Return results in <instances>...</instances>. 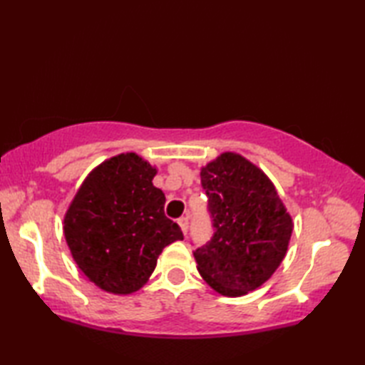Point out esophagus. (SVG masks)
<instances>
[{
	"label": "esophagus",
	"mask_w": 365,
	"mask_h": 365,
	"mask_svg": "<svg viewBox=\"0 0 365 365\" xmlns=\"http://www.w3.org/2000/svg\"><path fill=\"white\" fill-rule=\"evenodd\" d=\"M178 226H180L183 235L188 234V227H190V222H188V218H180L178 220Z\"/></svg>",
	"instance_id": "obj_1"
}]
</instances>
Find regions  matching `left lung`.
<instances>
[{"label":"left lung","mask_w":365,"mask_h":365,"mask_svg":"<svg viewBox=\"0 0 365 365\" xmlns=\"http://www.w3.org/2000/svg\"><path fill=\"white\" fill-rule=\"evenodd\" d=\"M215 234L195 251L197 271L222 297H243L273 276L289 250L292 215L263 170L235 152L200 168Z\"/></svg>","instance_id":"8db88e82"}]
</instances>
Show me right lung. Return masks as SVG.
<instances>
[{"instance_id": "add662e5", "label": "right lung", "mask_w": 365, "mask_h": 365, "mask_svg": "<svg viewBox=\"0 0 365 365\" xmlns=\"http://www.w3.org/2000/svg\"><path fill=\"white\" fill-rule=\"evenodd\" d=\"M157 168L135 152L100 163L84 178L64 215V237L76 265L98 289L131 294L145 285L158 255L180 227L165 216Z\"/></svg>"}]
</instances>
